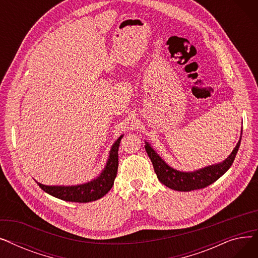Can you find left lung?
<instances>
[{"mask_svg":"<svg viewBox=\"0 0 258 258\" xmlns=\"http://www.w3.org/2000/svg\"><path fill=\"white\" fill-rule=\"evenodd\" d=\"M240 140L241 137L239 138V141L237 142L231 155L225 161H223L222 163L211 165L192 172H183L171 168L161 159V157H159V155L147 142L145 145V150L152 161L157 177L162 184H164L168 188L173 189V190L191 191L196 190V189L205 188L222 177L230 168V166L232 165L235 156L238 152Z\"/></svg>","mask_w":258,"mask_h":258,"instance_id":"obj_1","label":"left lung"}]
</instances>
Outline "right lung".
I'll list each match as a JSON object with an SVG mask.
<instances>
[{
  "label": "right lung",
  "instance_id": "obj_1",
  "mask_svg": "<svg viewBox=\"0 0 258 258\" xmlns=\"http://www.w3.org/2000/svg\"><path fill=\"white\" fill-rule=\"evenodd\" d=\"M121 137L113 145L104 170L97 179L77 186H46L36 182L43 190L68 202L88 203L102 198L111 190L118 171V150Z\"/></svg>",
  "mask_w": 258,
  "mask_h": 258
}]
</instances>
